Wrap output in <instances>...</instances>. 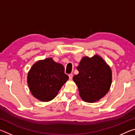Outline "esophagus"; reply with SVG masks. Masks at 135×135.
<instances>
[{
	"instance_id": "esophagus-1",
	"label": "esophagus",
	"mask_w": 135,
	"mask_h": 135,
	"mask_svg": "<svg viewBox=\"0 0 135 135\" xmlns=\"http://www.w3.org/2000/svg\"><path fill=\"white\" fill-rule=\"evenodd\" d=\"M68 76H69V79L70 80H71L73 79V74H70L69 75H68Z\"/></svg>"
}]
</instances>
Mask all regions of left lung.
Masks as SVG:
<instances>
[{
  "label": "left lung",
  "mask_w": 135,
  "mask_h": 135,
  "mask_svg": "<svg viewBox=\"0 0 135 135\" xmlns=\"http://www.w3.org/2000/svg\"><path fill=\"white\" fill-rule=\"evenodd\" d=\"M77 69L79 74L73 79L84 101L93 103L108 93L112 83V71L101 56L96 54L91 58L83 57Z\"/></svg>",
  "instance_id": "left-lung-1"
}]
</instances>
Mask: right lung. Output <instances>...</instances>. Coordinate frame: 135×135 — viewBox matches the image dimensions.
I'll return each mask as SVG.
<instances>
[{
	"mask_svg": "<svg viewBox=\"0 0 135 135\" xmlns=\"http://www.w3.org/2000/svg\"><path fill=\"white\" fill-rule=\"evenodd\" d=\"M68 76L64 67L52 58L39 60L32 65L27 75V83L31 94L42 102H49L58 95Z\"/></svg>",
	"mask_w": 135,
	"mask_h": 135,
	"instance_id": "1",
	"label": "right lung"
}]
</instances>
